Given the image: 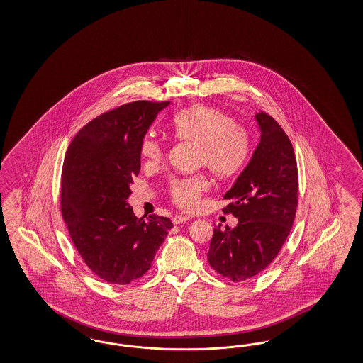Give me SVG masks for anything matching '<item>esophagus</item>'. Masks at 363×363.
Returning a JSON list of instances; mask_svg holds the SVG:
<instances>
[{
  "label": "esophagus",
  "mask_w": 363,
  "mask_h": 363,
  "mask_svg": "<svg viewBox=\"0 0 363 363\" xmlns=\"http://www.w3.org/2000/svg\"><path fill=\"white\" fill-rule=\"evenodd\" d=\"M187 220H189V217H187V216H174V217H173V223H174V225L185 223Z\"/></svg>",
  "instance_id": "1"
}]
</instances>
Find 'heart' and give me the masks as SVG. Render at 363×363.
<instances>
[{
    "instance_id": "1",
    "label": "heart",
    "mask_w": 363,
    "mask_h": 363,
    "mask_svg": "<svg viewBox=\"0 0 363 363\" xmlns=\"http://www.w3.org/2000/svg\"><path fill=\"white\" fill-rule=\"evenodd\" d=\"M172 132L177 140L198 146V165L206 166L216 176H234L247 162L249 133L220 109L198 105L182 110L173 118ZM140 152L146 165H158L165 157V145L153 135H145ZM209 186L203 174L174 178L169 194L178 208L191 211L198 209Z\"/></svg>"
}]
</instances>
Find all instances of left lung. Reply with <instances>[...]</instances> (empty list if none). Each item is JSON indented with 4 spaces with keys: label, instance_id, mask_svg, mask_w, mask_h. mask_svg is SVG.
I'll use <instances>...</instances> for the list:
<instances>
[{
    "label": "left lung",
    "instance_id": "1",
    "mask_svg": "<svg viewBox=\"0 0 363 363\" xmlns=\"http://www.w3.org/2000/svg\"><path fill=\"white\" fill-rule=\"evenodd\" d=\"M261 141L250 162L223 196L234 229H214L208 259L217 273L241 282L261 273L279 253L296 218L298 169L293 145L267 113L255 114Z\"/></svg>",
    "mask_w": 363,
    "mask_h": 363
}]
</instances>
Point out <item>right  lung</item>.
Masks as SVG:
<instances>
[{"mask_svg": "<svg viewBox=\"0 0 363 363\" xmlns=\"http://www.w3.org/2000/svg\"><path fill=\"white\" fill-rule=\"evenodd\" d=\"M169 104L135 101L109 110L86 123L66 152L62 217L78 253L105 282L141 278L173 228L155 214L137 218L128 203L141 169V141Z\"/></svg>", "mask_w": 363, "mask_h": 363, "instance_id": "1", "label": "right lung"}]
</instances>
